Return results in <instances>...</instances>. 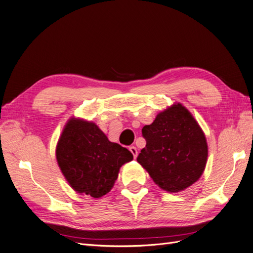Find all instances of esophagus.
<instances>
[{
    "mask_svg": "<svg viewBox=\"0 0 253 253\" xmlns=\"http://www.w3.org/2000/svg\"><path fill=\"white\" fill-rule=\"evenodd\" d=\"M128 150H129V152H131L132 154H133V157H134V158H136L137 155H138V152H137L136 147H129Z\"/></svg>",
    "mask_w": 253,
    "mask_h": 253,
    "instance_id": "obj_1",
    "label": "esophagus"
}]
</instances>
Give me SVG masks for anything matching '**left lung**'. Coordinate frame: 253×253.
<instances>
[{"label":"left lung","mask_w":253,"mask_h":253,"mask_svg":"<svg viewBox=\"0 0 253 253\" xmlns=\"http://www.w3.org/2000/svg\"><path fill=\"white\" fill-rule=\"evenodd\" d=\"M147 144L137 157L156 185L169 193L192 186L203 175L208 144L190 111L173 103L142 127Z\"/></svg>","instance_id":"8db88e82"}]
</instances>
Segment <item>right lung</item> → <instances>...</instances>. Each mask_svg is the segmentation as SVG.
Listing matches in <instances>:
<instances>
[{
  "label": "right lung",
  "mask_w": 253,
  "mask_h": 253,
  "mask_svg": "<svg viewBox=\"0 0 253 253\" xmlns=\"http://www.w3.org/2000/svg\"><path fill=\"white\" fill-rule=\"evenodd\" d=\"M56 158L73 190L100 198L112 190L120 168L131 162L133 155L111 142L93 121L71 117L57 142Z\"/></svg>",
  "instance_id": "1"
}]
</instances>
